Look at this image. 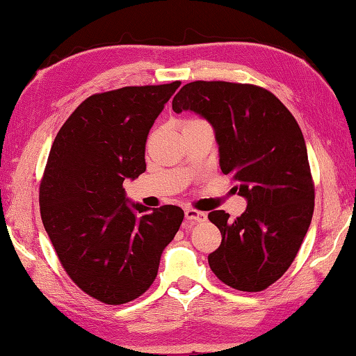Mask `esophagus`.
<instances>
[{"label":"esophagus","instance_id":"obj_1","mask_svg":"<svg viewBox=\"0 0 356 356\" xmlns=\"http://www.w3.org/2000/svg\"><path fill=\"white\" fill-rule=\"evenodd\" d=\"M185 218L186 221L193 225V222H201V221H206L207 215L204 212H200V210H195V209H186L185 210Z\"/></svg>","mask_w":356,"mask_h":356}]
</instances>
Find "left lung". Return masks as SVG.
I'll list each match as a JSON object with an SVG mask.
<instances>
[{
  "instance_id": "left-lung-1",
  "label": "left lung",
  "mask_w": 356,
  "mask_h": 356,
  "mask_svg": "<svg viewBox=\"0 0 356 356\" xmlns=\"http://www.w3.org/2000/svg\"><path fill=\"white\" fill-rule=\"evenodd\" d=\"M215 129L220 166L246 197L236 220L213 210L220 248L209 254L216 278L243 292H261L291 267L314 212V180L297 120L281 100L256 84L193 81L172 100Z\"/></svg>"
}]
</instances>
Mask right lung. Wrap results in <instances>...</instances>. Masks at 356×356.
Returning a JSON list of instances; mask_svg holds the SVG:
<instances>
[{
  "label": "right lung",
  "instance_id": "obj_1",
  "mask_svg": "<svg viewBox=\"0 0 356 356\" xmlns=\"http://www.w3.org/2000/svg\"><path fill=\"white\" fill-rule=\"evenodd\" d=\"M180 81L94 94L59 129L40 180L44 227L70 280L89 297L124 305L152 286L184 220L177 206L127 204L125 179L146 171L154 120Z\"/></svg>",
  "mask_w": 356,
  "mask_h": 356
}]
</instances>
